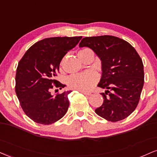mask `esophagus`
I'll return each instance as SVG.
<instances>
[{"instance_id":"1","label":"esophagus","mask_w":157,"mask_h":157,"mask_svg":"<svg viewBox=\"0 0 157 157\" xmlns=\"http://www.w3.org/2000/svg\"><path fill=\"white\" fill-rule=\"evenodd\" d=\"M80 92L82 94H83L84 95H86V96H90L91 95V93H90V92H86V91H82V90H80Z\"/></svg>"}]
</instances>
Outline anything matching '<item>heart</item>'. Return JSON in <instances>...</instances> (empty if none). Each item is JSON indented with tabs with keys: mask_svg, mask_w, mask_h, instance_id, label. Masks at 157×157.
Wrapping results in <instances>:
<instances>
[{
	"mask_svg": "<svg viewBox=\"0 0 157 157\" xmlns=\"http://www.w3.org/2000/svg\"><path fill=\"white\" fill-rule=\"evenodd\" d=\"M88 52H91V50L88 48L82 49L78 52V55L86 54ZM97 74L95 71H88L83 73L71 75L67 78V82L69 88L71 89L80 91H88L94 86L97 82Z\"/></svg>",
	"mask_w": 157,
	"mask_h": 157,
	"instance_id": "obj_1",
	"label": "heart"
}]
</instances>
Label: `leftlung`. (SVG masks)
I'll list each match as a JSON object with an SVG mask.
<instances>
[{
    "instance_id": "1",
    "label": "left lung",
    "mask_w": 157,
    "mask_h": 157,
    "mask_svg": "<svg viewBox=\"0 0 157 157\" xmlns=\"http://www.w3.org/2000/svg\"><path fill=\"white\" fill-rule=\"evenodd\" d=\"M87 47L101 61V77L97 86L104 101L95 109L98 116L116 122L128 117L138 105L144 84L143 64L129 42L113 36L85 37L79 44Z\"/></svg>"
}]
</instances>
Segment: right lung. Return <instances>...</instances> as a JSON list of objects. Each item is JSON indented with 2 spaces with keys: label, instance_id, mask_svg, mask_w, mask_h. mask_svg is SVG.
<instances>
[{
  "label": "right lung",
  "instance_id": "right-lung-1",
  "mask_svg": "<svg viewBox=\"0 0 157 157\" xmlns=\"http://www.w3.org/2000/svg\"><path fill=\"white\" fill-rule=\"evenodd\" d=\"M82 39L51 37L37 41L26 51L17 69L15 91L27 116L38 124L49 125L60 120L67 112L71 90L52 95L53 88L66 85L55 80L63 56Z\"/></svg>",
  "mask_w": 157,
  "mask_h": 157
}]
</instances>
